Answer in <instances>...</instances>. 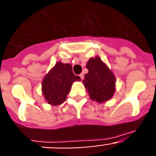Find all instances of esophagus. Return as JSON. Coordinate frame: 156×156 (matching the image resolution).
Segmentation results:
<instances>
[{"label": "esophagus", "instance_id": "1", "mask_svg": "<svg viewBox=\"0 0 156 156\" xmlns=\"http://www.w3.org/2000/svg\"><path fill=\"white\" fill-rule=\"evenodd\" d=\"M80 79L81 80H83V77H84V75H83V73H80Z\"/></svg>", "mask_w": 156, "mask_h": 156}]
</instances>
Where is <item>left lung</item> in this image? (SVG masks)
Returning a JSON list of instances; mask_svg holds the SVG:
<instances>
[{
    "mask_svg": "<svg viewBox=\"0 0 156 156\" xmlns=\"http://www.w3.org/2000/svg\"><path fill=\"white\" fill-rule=\"evenodd\" d=\"M86 67L88 73L85 74L83 83L90 99L98 103L111 99L115 90V78L113 73L98 56L89 59Z\"/></svg>",
    "mask_w": 156,
    "mask_h": 156,
    "instance_id": "1",
    "label": "left lung"
}]
</instances>
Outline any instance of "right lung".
Masks as SVG:
<instances>
[{
	"label": "right lung",
	"mask_w": 156,
	"mask_h": 156,
	"mask_svg": "<svg viewBox=\"0 0 156 156\" xmlns=\"http://www.w3.org/2000/svg\"><path fill=\"white\" fill-rule=\"evenodd\" d=\"M69 63L57 62L42 81V93L48 104L59 105L66 101L74 81H80Z\"/></svg>",
	"instance_id": "1"
}]
</instances>
